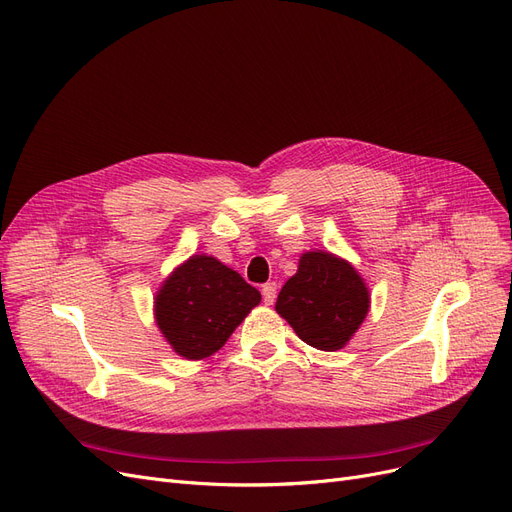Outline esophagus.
Masks as SVG:
<instances>
[{
    "instance_id": "34e87169",
    "label": "esophagus",
    "mask_w": 512,
    "mask_h": 512,
    "mask_svg": "<svg viewBox=\"0 0 512 512\" xmlns=\"http://www.w3.org/2000/svg\"><path fill=\"white\" fill-rule=\"evenodd\" d=\"M262 298H264V304L275 302V298H277V283L275 281L262 285Z\"/></svg>"
}]
</instances>
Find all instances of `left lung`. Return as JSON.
<instances>
[{
	"label": "left lung",
	"mask_w": 512,
	"mask_h": 512,
	"mask_svg": "<svg viewBox=\"0 0 512 512\" xmlns=\"http://www.w3.org/2000/svg\"><path fill=\"white\" fill-rule=\"evenodd\" d=\"M370 290L353 267L332 252H304L298 271L281 288L275 311L296 336L319 351L349 344L370 311Z\"/></svg>",
	"instance_id": "obj_1"
}]
</instances>
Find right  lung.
Segmentation results:
<instances>
[{"instance_id":"obj_1","label":"right lung","mask_w":512,"mask_h":512,"mask_svg":"<svg viewBox=\"0 0 512 512\" xmlns=\"http://www.w3.org/2000/svg\"><path fill=\"white\" fill-rule=\"evenodd\" d=\"M153 300L155 323L172 351L199 361L222 349L260 304V292L218 258L193 254L163 279Z\"/></svg>"}]
</instances>
